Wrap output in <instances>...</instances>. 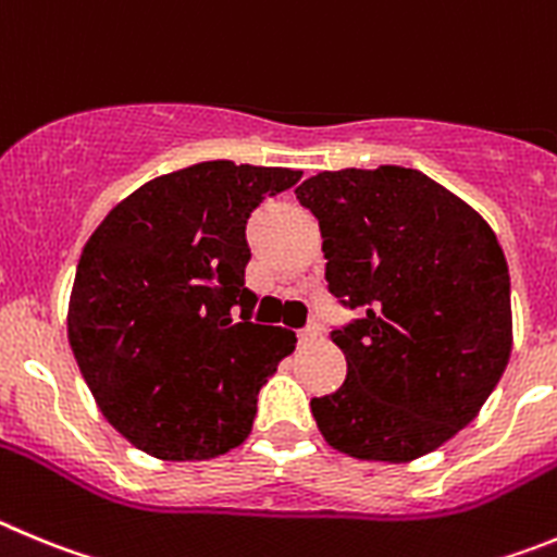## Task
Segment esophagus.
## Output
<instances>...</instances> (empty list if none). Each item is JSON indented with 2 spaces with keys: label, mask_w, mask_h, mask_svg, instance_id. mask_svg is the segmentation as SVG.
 <instances>
[{
  "label": "esophagus",
  "mask_w": 557,
  "mask_h": 557,
  "mask_svg": "<svg viewBox=\"0 0 557 557\" xmlns=\"http://www.w3.org/2000/svg\"><path fill=\"white\" fill-rule=\"evenodd\" d=\"M297 338H299V344H302V347H308V344H313V341L322 338V330H319V327H305V330H299Z\"/></svg>",
  "instance_id": "esophagus-1"
}]
</instances>
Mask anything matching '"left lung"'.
Masks as SVG:
<instances>
[{
    "label": "left lung",
    "instance_id": "8db88e82",
    "mask_svg": "<svg viewBox=\"0 0 557 557\" xmlns=\"http://www.w3.org/2000/svg\"><path fill=\"white\" fill-rule=\"evenodd\" d=\"M297 199L319 219L327 288L358 310L333 330L347 380L310 399L324 441L408 463L480 413L510 358V277L494 230L428 174L322 172Z\"/></svg>",
    "mask_w": 557,
    "mask_h": 557
}]
</instances>
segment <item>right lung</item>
I'll return each mask as SVG.
<instances>
[{
	"instance_id": "obj_1",
	"label": "right lung",
	"mask_w": 557,
	"mask_h": 557,
	"mask_svg": "<svg viewBox=\"0 0 557 557\" xmlns=\"http://www.w3.org/2000/svg\"><path fill=\"white\" fill-rule=\"evenodd\" d=\"M294 169L208 160L144 183L85 244L69 344L99 410L160 460H208L249 435L258 391L297 335L255 324L247 219Z\"/></svg>"
}]
</instances>
